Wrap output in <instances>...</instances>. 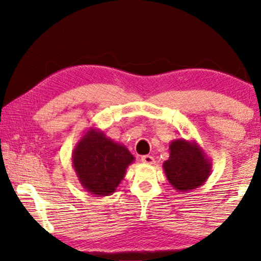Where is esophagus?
Returning a JSON list of instances; mask_svg holds the SVG:
<instances>
[{
    "mask_svg": "<svg viewBox=\"0 0 261 261\" xmlns=\"http://www.w3.org/2000/svg\"><path fill=\"white\" fill-rule=\"evenodd\" d=\"M141 162L144 164H148V165H152L154 164V158L152 155H142L141 156Z\"/></svg>",
    "mask_w": 261,
    "mask_h": 261,
    "instance_id": "1",
    "label": "esophagus"
}]
</instances>
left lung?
<instances>
[{
    "instance_id": "left-lung-1",
    "label": "left lung",
    "mask_w": 261,
    "mask_h": 261,
    "mask_svg": "<svg viewBox=\"0 0 261 261\" xmlns=\"http://www.w3.org/2000/svg\"><path fill=\"white\" fill-rule=\"evenodd\" d=\"M163 167L173 189L190 192L205 183L213 164L197 142L181 138L170 144V156Z\"/></svg>"
}]
</instances>
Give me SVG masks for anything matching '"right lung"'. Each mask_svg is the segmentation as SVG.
I'll list each match as a JSON object with an SVG mask.
<instances>
[{"label": "right lung", "instance_id": "1", "mask_svg": "<svg viewBox=\"0 0 261 261\" xmlns=\"http://www.w3.org/2000/svg\"><path fill=\"white\" fill-rule=\"evenodd\" d=\"M71 160L85 191L95 197H103L115 192L134 156L126 146L90 127L74 146Z\"/></svg>", "mask_w": 261, "mask_h": 261}]
</instances>
